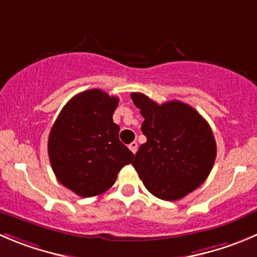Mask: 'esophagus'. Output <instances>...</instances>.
Returning a JSON list of instances; mask_svg holds the SVG:
<instances>
[{"label": "esophagus", "instance_id": "34e87169", "mask_svg": "<svg viewBox=\"0 0 257 257\" xmlns=\"http://www.w3.org/2000/svg\"><path fill=\"white\" fill-rule=\"evenodd\" d=\"M128 149H130V150L133 151L134 154H135L136 151H138V143H136V141H134V143H131L130 145H128Z\"/></svg>", "mask_w": 257, "mask_h": 257}]
</instances>
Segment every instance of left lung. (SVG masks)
Listing matches in <instances>:
<instances>
[{"label":"left lung","mask_w":257,"mask_h":257,"mask_svg":"<svg viewBox=\"0 0 257 257\" xmlns=\"http://www.w3.org/2000/svg\"><path fill=\"white\" fill-rule=\"evenodd\" d=\"M144 119L146 143L133 165L146 189L164 200L182 199L197 189L216 160V140L208 122L189 104H158L143 93H131Z\"/></svg>","instance_id":"left-lung-1"}]
</instances>
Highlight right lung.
<instances>
[{"mask_svg":"<svg viewBox=\"0 0 257 257\" xmlns=\"http://www.w3.org/2000/svg\"><path fill=\"white\" fill-rule=\"evenodd\" d=\"M117 104L118 98L103 90H85L63 107L49 134L54 174L83 198L108 190L119 170L134 159L119 141V127L112 118Z\"/></svg>","mask_w":257,"mask_h":257,"instance_id":"add662e5","label":"right lung"}]
</instances>
